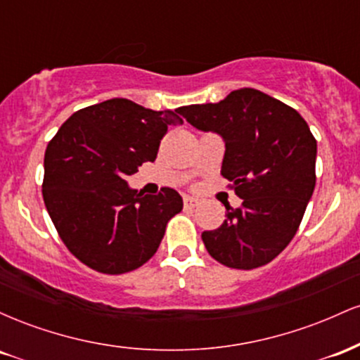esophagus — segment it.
<instances>
[{
	"instance_id": "1",
	"label": "esophagus",
	"mask_w": 360,
	"mask_h": 360,
	"mask_svg": "<svg viewBox=\"0 0 360 360\" xmlns=\"http://www.w3.org/2000/svg\"><path fill=\"white\" fill-rule=\"evenodd\" d=\"M198 205H200V201H198L196 198H193V196H184V208H186V210L196 208Z\"/></svg>"
}]
</instances>
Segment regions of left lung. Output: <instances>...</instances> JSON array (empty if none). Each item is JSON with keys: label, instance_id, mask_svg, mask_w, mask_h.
Returning a JSON list of instances; mask_svg holds the SVG:
<instances>
[{"label": "left lung", "instance_id": "obj_1", "mask_svg": "<svg viewBox=\"0 0 360 360\" xmlns=\"http://www.w3.org/2000/svg\"><path fill=\"white\" fill-rule=\"evenodd\" d=\"M177 111L193 127L221 135V176L242 200V208L225 205L220 229L201 233L206 250L232 269L266 266L298 232L315 189L316 140L308 123L295 108L254 88Z\"/></svg>", "mask_w": 360, "mask_h": 360}]
</instances>
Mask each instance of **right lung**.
Instances as JSON below:
<instances>
[{
    "label": "right lung",
    "instance_id": "1",
    "mask_svg": "<svg viewBox=\"0 0 360 360\" xmlns=\"http://www.w3.org/2000/svg\"><path fill=\"white\" fill-rule=\"evenodd\" d=\"M176 111H154L125 98L77 110L49 142L44 203L60 240L91 269L125 274L159 249L167 221L183 210L171 188L140 194L125 177L154 162Z\"/></svg>",
    "mask_w": 360,
    "mask_h": 360
}]
</instances>
